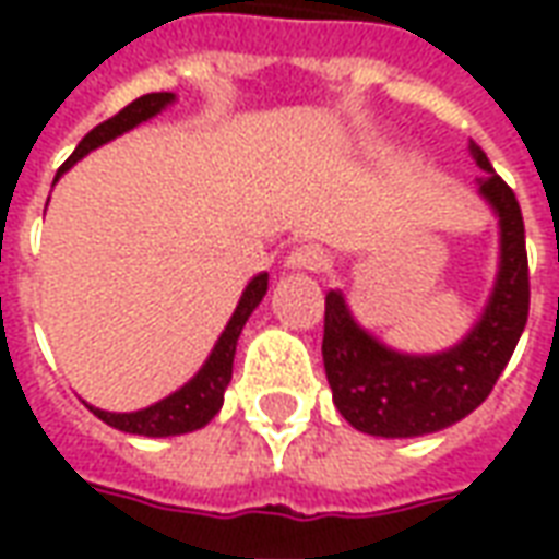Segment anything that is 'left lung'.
Returning <instances> with one entry per match:
<instances>
[{
  "mask_svg": "<svg viewBox=\"0 0 559 559\" xmlns=\"http://www.w3.org/2000/svg\"><path fill=\"white\" fill-rule=\"evenodd\" d=\"M176 102V95L173 92H152V95H143L138 102H131L128 107H122L114 119H107L102 126H95L86 134V138L80 140L78 148L71 152V158L56 170L53 185L66 176L78 160H83L90 152H95L104 143H110V140L122 138L126 131L131 128H138L140 122H148L152 116H158L160 110H167L170 104ZM269 287V275L266 272H260L254 278L245 284L242 296H239V302H236V311L227 320V326L221 332V338L215 341V347L206 356V362L200 365V371H197L188 383L170 392L167 399L155 401V404H148L143 411H131V413H114V411H102V407H92L86 404L95 416L102 421H107L110 428H119V431L126 433H138V437H176V433H188L197 431V428H203L209 421L215 419V413L221 411V404H224V389L230 383L233 377V353H236V338H239V332L248 323V317L254 314V308L263 302V296H266Z\"/></svg>",
  "mask_w": 559,
  "mask_h": 559,
  "instance_id": "left-lung-1",
  "label": "left lung"
}]
</instances>
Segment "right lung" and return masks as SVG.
<instances>
[{
  "instance_id": "right-lung-1",
  "label": "right lung",
  "mask_w": 559,
  "mask_h": 559,
  "mask_svg": "<svg viewBox=\"0 0 559 559\" xmlns=\"http://www.w3.org/2000/svg\"><path fill=\"white\" fill-rule=\"evenodd\" d=\"M485 173L479 194L500 218V272L479 323L457 347L428 356L386 350L353 320L344 296L329 290L323 362L332 399L356 431L371 437H421L443 431L488 399L515 350L530 311L524 221L512 188L473 148Z\"/></svg>"
}]
</instances>
